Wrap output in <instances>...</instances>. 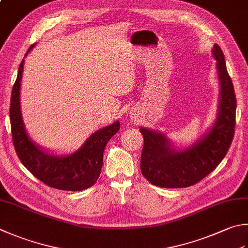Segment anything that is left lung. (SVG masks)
I'll use <instances>...</instances> for the list:
<instances>
[{"label": "left lung", "instance_id": "8db88e82", "mask_svg": "<svg viewBox=\"0 0 248 248\" xmlns=\"http://www.w3.org/2000/svg\"><path fill=\"white\" fill-rule=\"evenodd\" d=\"M220 81V100L216 122L209 133L185 151L177 152L164 135L140 128L143 148L140 170L150 184L161 188H186L205 178L228 153L235 128L236 97L221 48L214 45Z\"/></svg>", "mask_w": 248, "mask_h": 248}]
</instances>
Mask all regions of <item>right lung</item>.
<instances>
[{
    "mask_svg": "<svg viewBox=\"0 0 248 248\" xmlns=\"http://www.w3.org/2000/svg\"><path fill=\"white\" fill-rule=\"evenodd\" d=\"M33 46H30L27 54ZM22 70L23 60L20 62L17 80L13 86L9 107L12 137L18 157L32 175L50 188L66 191L88 189L95 185L100 175L106 144L119 132V121L97 130L84 142L80 150L71 155H50L32 141L23 127L19 104Z\"/></svg>",
    "mask_w": 248,
    "mask_h": 248,
    "instance_id": "add662e5",
    "label": "right lung"
}]
</instances>
